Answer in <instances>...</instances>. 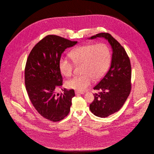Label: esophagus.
Listing matches in <instances>:
<instances>
[{
    "instance_id": "esophagus-1",
    "label": "esophagus",
    "mask_w": 154,
    "mask_h": 154,
    "mask_svg": "<svg viewBox=\"0 0 154 154\" xmlns=\"http://www.w3.org/2000/svg\"><path fill=\"white\" fill-rule=\"evenodd\" d=\"M75 94L76 95H78V94H84V92H80V91H75Z\"/></svg>"
}]
</instances>
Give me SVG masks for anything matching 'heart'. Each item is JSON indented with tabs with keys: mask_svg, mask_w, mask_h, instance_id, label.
Returning a JSON list of instances; mask_svg holds the SVG:
<instances>
[{
	"mask_svg": "<svg viewBox=\"0 0 154 154\" xmlns=\"http://www.w3.org/2000/svg\"><path fill=\"white\" fill-rule=\"evenodd\" d=\"M75 65H81V73L66 82L67 88L84 91L94 80H100L109 67L111 54L109 47L104 43L83 45L75 48L69 54ZM59 68L66 77L73 73L74 64L67 59H60Z\"/></svg>",
	"mask_w": 154,
	"mask_h": 154,
	"instance_id": "heart-1",
	"label": "heart"
}]
</instances>
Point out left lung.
Masks as SVG:
<instances>
[{"label": "left lung", "mask_w": 154, "mask_h": 154, "mask_svg": "<svg viewBox=\"0 0 154 154\" xmlns=\"http://www.w3.org/2000/svg\"><path fill=\"white\" fill-rule=\"evenodd\" d=\"M104 37L112 48L111 66L107 73L94 89L102 92L94 94L89 105L91 112L99 117L106 118L120 110L131 91L132 69L129 57L124 48L109 33H100L89 38Z\"/></svg>", "instance_id": "obj_1"}]
</instances>
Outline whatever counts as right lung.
Listing matches in <instances>:
<instances>
[{
    "mask_svg": "<svg viewBox=\"0 0 154 154\" xmlns=\"http://www.w3.org/2000/svg\"><path fill=\"white\" fill-rule=\"evenodd\" d=\"M77 43L64 37L47 35L33 47L26 60L25 84L30 100L42 117L51 121L62 120L70 110L74 89L57 92L63 85L59 61L66 48Z\"/></svg>",
    "mask_w": 154,
    "mask_h": 154,
    "instance_id": "right-lung-1",
    "label": "right lung"
}]
</instances>
